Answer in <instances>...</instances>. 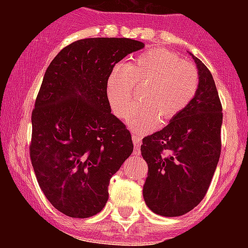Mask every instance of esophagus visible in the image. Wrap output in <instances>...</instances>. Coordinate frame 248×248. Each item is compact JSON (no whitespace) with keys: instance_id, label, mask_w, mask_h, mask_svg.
I'll list each match as a JSON object with an SVG mask.
<instances>
[{"instance_id":"1","label":"esophagus","mask_w":248,"mask_h":248,"mask_svg":"<svg viewBox=\"0 0 248 248\" xmlns=\"http://www.w3.org/2000/svg\"><path fill=\"white\" fill-rule=\"evenodd\" d=\"M133 143H134V148L135 155L140 154V145H141V135L137 134V133H133Z\"/></svg>"}]
</instances>
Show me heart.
I'll return each mask as SVG.
<instances>
[{"instance_id":"1","label":"heart","mask_w":248,"mask_h":248,"mask_svg":"<svg viewBox=\"0 0 248 248\" xmlns=\"http://www.w3.org/2000/svg\"><path fill=\"white\" fill-rule=\"evenodd\" d=\"M148 83L140 94L141 104L129 109L125 123L137 131L154 130L189 107L199 89L196 68L170 50L151 48L129 63L115 65L105 82L113 113L123 117L133 99L135 85Z\"/></svg>"}]
</instances>
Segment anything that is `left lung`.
<instances>
[{"label": "left lung", "instance_id": "1", "mask_svg": "<svg viewBox=\"0 0 248 248\" xmlns=\"http://www.w3.org/2000/svg\"><path fill=\"white\" fill-rule=\"evenodd\" d=\"M199 73L198 93L168 125L143 139L149 171L143 196L165 217L187 214L205 198L221 154L222 107L212 74L190 53Z\"/></svg>", "mask_w": 248, "mask_h": 248}]
</instances>
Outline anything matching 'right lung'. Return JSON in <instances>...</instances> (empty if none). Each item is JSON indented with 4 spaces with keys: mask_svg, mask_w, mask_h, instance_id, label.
Returning <instances> with one entry per match:
<instances>
[{
    "mask_svg": "<svg viewBox=\"0 0 248 248\" xmlns=\"http://www.w3.org/2000/svg\"><path fill=\"white\" fill-rule=\"evenodd\" d=\"M143 47L129 38L79 39L46 71L32 111L31 161L46 198L69 217L102 211L110 177L133 153L105 82L114 65Z\"/></svg>",
    "mask_w": 248,
    "mask_h": 248,
    "instance_id": "right-lung-1",
    "label": "right lung"
}]
</instances>
